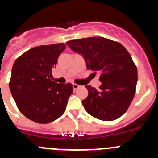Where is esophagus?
Wrapping results in <instances>:
<instances>
[{
	"instance_id": "esophagus-1",
	"label": "esophagus",
	"mask_w": 158,
	"mask_h": 158,
	"mask_svg": "<svg viewBox=\"0 0 158 158\" xmlns=\"http://www.w3.org/2000/svg\"><path fill=\"white\" fill-rule=\"evenodd\" d=\"M81 86L80 85H77V84H73V89L74 90H77V89H79Z\"/></svg>"
}]
</instances>
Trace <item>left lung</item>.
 Returning a JSON list of instances; mask_svg holds the SVG:
<instances>
[{
	"label": "left lung",
	"instance_id": "obj_1",
	"mask_svg": "<svg viewBox=\"0 0 158 158\" xmlns=\"http://www.w3.org/2000/svg\"><path fill=\"white\" fill-rule=\"evenodd\" d=\"M66 44L83 56L88 69L100 76L101 85L98 90L85 86L89 95L82 100L85 111L104 121L122 116L135 96L138 81L137 68L127 49L103 37L70 40Z\"/></svg>",
	"mask_w": 158,
	"mask_h": 158
}]
</instances>
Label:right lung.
<instances>
[{"mask_svg": "<svg viewBox=\"0 0 158 158\" xmlns=\"http://www.w3.org/2000/svg\"><path fill=\"white\" fill-rule=\"evenodd\" d=\"M65 48L62 43L39 46L14 62L9 82L11 93L20 112L34 122H53L65 112L73 93L72 84L52 80V69Z\"/></svg>", "mask_w": 158, "mask_h": 158, "instance_id": "1", "label": "right lung"}]
</instances>
